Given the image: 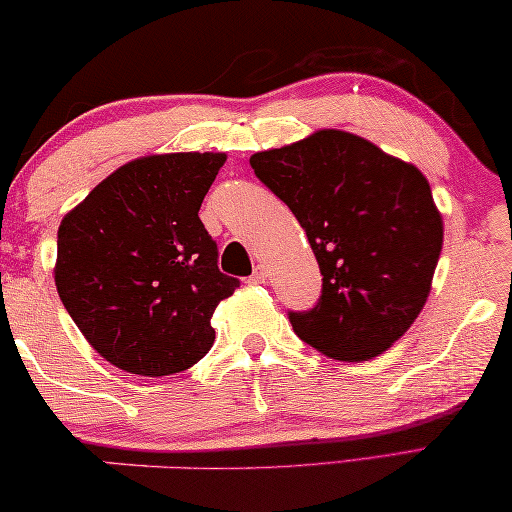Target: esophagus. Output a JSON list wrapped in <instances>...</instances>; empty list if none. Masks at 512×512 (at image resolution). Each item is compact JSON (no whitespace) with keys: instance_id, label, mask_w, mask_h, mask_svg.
Masks as SVG:
<instances>
[{"instance_id":"1","label":"esophagus","mask_w":512,"mask_h":512,"mask_svg":"<svg viewBox=\"0 0 512 512\" xmlns=\"http://www.w3.org/2000/svg\"><path fill=\"white\" fill-rule=\"evenodd\" d=\"M248 280L255 282V285H262V282H266V269H264V266H255L253 276H250Z\"/></svg>"}]
</instances>
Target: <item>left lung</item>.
Segmentation results:
<instances>
[{"instance_id": "left-lung-1", "label": "left lung", "mask_w": 512, "mask_h": 512, "mask_svg": "<svg viewBox=\"0 0 512 512\" xmlns=\"http://www.w3.org/2000/svg\"><path fill=\"white\" fill-rule=\"evenodd\" d=\"M250 165L299 220L322 271L315 308L289 312L294 333L340 361L386 352L421 315L444 243L421 170L331 128Z\"/></svg>"}]
</instances>
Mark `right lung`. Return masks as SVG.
I'll list each match as a JSON object with an SVG mask.
<instances>
[{"label": "right lung", "mask_w": 512, "mask_h": 512, "mask_svg": "<svg viewBox=\"0 0 512 512\" xmlns=\"http://www.w3.org/2000/svg\"><path fill=\"white\" fill-rule=\"evenodd\" d=\"M223 163L225 154L137 158L61 220L59 299L117 368L174 375L211 349L213 310L239 287L197 216Z\"/></svg>", "instance_id": "right-lung-1"}]
</instances>
